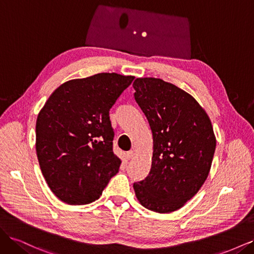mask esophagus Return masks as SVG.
I'll return each instance as SVG.
<instances>
[{
    "mask_svg": "<svg viewBox=\"0 0 254 254\" xmlns=\"http://www.w3.org/2000/svg\"><path fill=\"white\" fill-rule=\"evenodd\" d=\"M133 157H134V151H133V150H130V151H128V152L126 153L127 160H131Z\"/></svg>",
    "mask_w": 254,
    "mask_h": 254,
    "instance_id": "34e87169",
    "label": "esophagus"
}]
</instances>
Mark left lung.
Instances as JSON below:
<instances>
[{"mask_svg": "<svg viewBox=\"0 0 254 254\" xmlns=\"http://www.w3.org/2000/svg\"><path fill=\"white\" fill-rule=\"evenodd\" d=\"M134 98L152 131L149 175L133 184L139 202L150 211L179 210L201 189L216 148L212 123L188 92L160 78H136Z\"/></svg>", "mask_w": 254, "mask_h": 254, "instance_id": "left-lung-1", "label": "left lung"}]
</instances>
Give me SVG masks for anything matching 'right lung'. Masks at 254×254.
Wrapping results in <instances>:
<instances>
[{"label": "right lung", "mask_w": 254, "mask_h": 254, "mask_svg": "<svg viewBox=\"0 0 254 254\" xmlns=\"http://www.w3.org/2000/svg\"><path fill=\"white\" fill-rule=\"evenodd\" d=\"M133 76L99 73L68 80L53 92L38 114L36 151L42 175L55 196L67 204L93 202L114 175L109 110Z\"/></svg>", "instance_id": "add662e5"}]
</instances>
